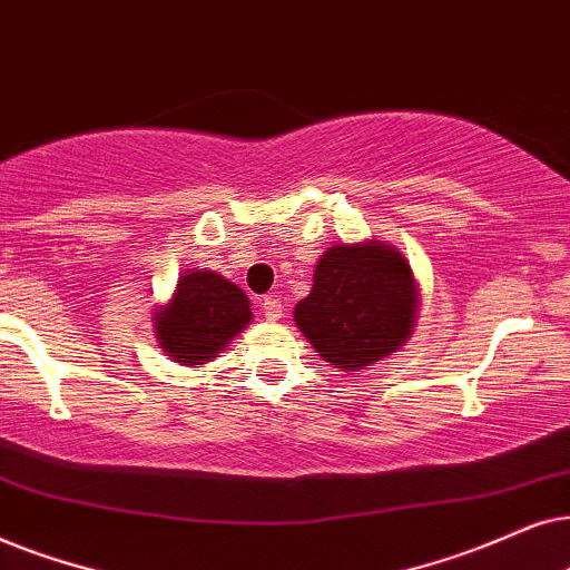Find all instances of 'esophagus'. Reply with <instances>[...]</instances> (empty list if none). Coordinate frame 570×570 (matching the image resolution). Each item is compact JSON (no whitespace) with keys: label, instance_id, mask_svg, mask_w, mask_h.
Returning <instances> with one entry per match:
<instances>
[{"label":"esophagus","instance_id":"34e87169","mask_svg":"<svg viewBox=\"0 0 570 570\" xmlns=\"http://www.w3.org/2000/svg\"><path fill=\"white\" fill-rule=\"evenodd\" d=\"M261 307H263L265 321H278V317L284 315V307H281V299L276 297V294H265Z\"/></svg>","mask_w":570,"mask_h":570}]
</instances>
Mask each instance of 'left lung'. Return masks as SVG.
Returning <instances> with one entry per match:
<instances>
[{"label":"left lung","instance_id":"8db88e82","mask_svg":"<svg viewBox=\"0 0 570 570\" xmlns=\"http://www.w3.org/2000/svg\"><path fill=\"white\" fill-rule=\"evenodd\" d=\"M414 313L416 286L404 255L370 242L336 245L317 261L294 321L323 360L356 373L406 344Z\"/></svg>","mask_w":570,"mask_h":570}]
</instances>
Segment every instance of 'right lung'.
Masks as SVG:
<instances>
[{"mask_svg":"<svg viewBox=\"0 0 570 570\" xmlns=\"http://www.w3.org/2000/svg\"><path fill=\"white\" fill-rule=\"evenodd\" d=\"M249 299L210 271L179 278L174 299L156 313V336L177 362L206 364L249 323Z\"/></svg>","mask_w":570,"mask_h":570,"instance_id":"right-lung-1","label":"right lung"}]
</instances>
